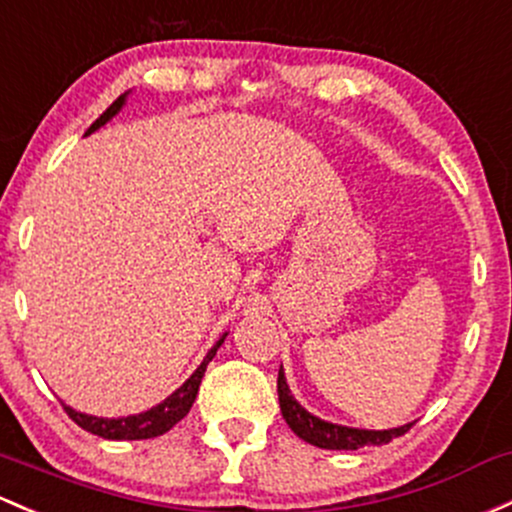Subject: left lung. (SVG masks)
Listing matches in <instances>:
<instances>
[{
    "instance_id": "left-lung-1",
    "label": "left lung",
    "mask_w": 512,
    "mask_h": 512,
    "mask_svg": "<svg viewBox=\"0 0 512 512\" xmlns=\"http://www.w3.org/2000/svg\"><path fill=\"white\" fill-rule=\"evenodd\" d=\"M277 392H279V407H282V417L292 427V432L299 439L309 441V444L319 446V449H360V446H380L392 441L395 437H402L412 424L397 429H385V432H373V429H353L341 427V424L324 422V419L314 417L299 405L289 392L287 380H284L282 368H279L277 378Z\"/></svg>"
}]
</instances>
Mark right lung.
<instances>
[{"label":"right lung","instance_id":"right-lung-1","mask_svg":"<svg viewBox=\"0 0 512 512\" xmlns=\"http://www.w3.org/2000/svg\"><path fill=\"white\" fill-rule=\"evenodd\" d=\"M122 105H125V95H120V98L112 102V105L107 107L105 112H102L98 120L90 125V129L85 134L95 132V129L105 125L107 120H112V117L120 112ZM223 341H225V336L220 338L218 343H215L211 351H208L206 358H203V363L196 368V373H193L191 378H188L186 383L174 392V395L166 397L161 405L152 407V410H147L142 414H132V417H122V419L90 417V414L75 412L66 405H63V410L68 412V417H71L73 422L78 424V427H83L85 432H90V434H98V437H102V439H129V441H132V439L159 437V434L169 432V429L174 427L176 422H181V419H184L188 414V410H191L193 400H196V395H198V387H201L203 373H206V365L211 363L215 351H218L220 343H223Z\"/></svg>","mask_w":512,"mask_h":512}]
</instances>
